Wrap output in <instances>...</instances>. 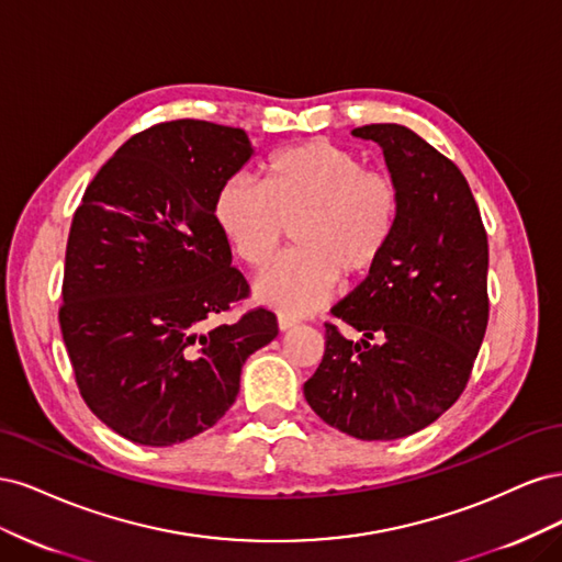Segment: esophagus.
Instances as JSON below:
<instances>
[{"mask_svg": "<svg viewBox=\"0 0 562 562\" xmlns=\"http://www.w3.org/2000/svg\"><path fill=\"white\" fill-rule=\"evenodd\" d=\"M293 326H297V318H291V316H279V328L281 330H291Z\"/></svg>", "mask_w": 562, "mask_h": 562, "instance_id": "obj_1", "label": "esophagus"}]
</instances>
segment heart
Masks as SVG:
<instances>
[{
  "mask_svg": "<svg viewBox=\"0 0 562 562\" xmlns=\"http://www.w3.org/2000/svg\"><path fill=\"white\" fill-rule=\"evenodd\" d=\"M401 215L394 176L321 138L274 151L262 164V187L232 176L215 194L217 225L250 269L277 258L291 227L297 248L255 283V297L291 316L314 312L337 279L372 274L396 239Z\"/></svg>",
  "mask_w": 562,
  "mask_h": 562,
  "instance_id": "b5f03b06",
  "label": "heart"
}]
</instances>
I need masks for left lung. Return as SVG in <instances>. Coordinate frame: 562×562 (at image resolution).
Listing matches in <instances>:
<instances>
[{"mask_svg": "<svg viewBox=\"0 0 562 562\" xmlns=\"http://www.w3.org/2000/svg\"><path fill=\"white\" fill-rule=\"evenodd\" d=\"M353 135L382 147L403 215L378 269L333 307L363 339L326 323L304 398L342 434L394 440L429 427L471 378L490 316L487 234L462 171L415 131L368 124Z\"/></svg>", "mask_w": 562, "mask_h": 562, "instance_id": "1", "label": "left lung"}]
</instances>
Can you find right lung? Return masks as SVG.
Returning <instances> with one entry per match:
<instances>
[{
	"label": "right lung",
	"mask_w": 562,
	"mask_h": 562,
	"mask_svg": "<svg viewBox=\"0 0 562 562\" xmlns=\"http://www.w3.org/2000/svg\"><path fill=\"white\" fill-rule=\"evenodd\" d=\"M250 155L244 128L161 122L114 151L75 211L60 330L83 403L133 443L211 429L248 356L279 335L265 307L211 326L250 295L215 220L220 184Z\"/></svg>",
	"instance_id": "1"
}]
</instances>
